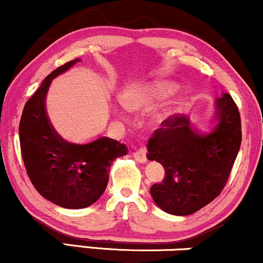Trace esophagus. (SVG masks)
Masks as SVG:
<instances>
[{"instance_id": "esophagus-1", "label": "esophagus", "mask_w": 263, "mask_h": 263, "mask_svg": "<svg viewBox=\"0 0 263 263\" xmlns=\"http://www.w3.org/2000/svg\"><path fill=\"white\" fill-rule=\"evenodd\" d=\"M133 156H134V158L138 162H140V163H145V162L147 161V151H146V148H145V147L138 148L137 151H134Z\"/></svg>"}]
</instances>
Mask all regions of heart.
Returning <instances> with one entry per match:
<instances>
[{
	"label": "heart",
	"mask_w": 263,
	"mask_h": 263,
	"mask_svg": "<svg viewBox=\"0 0 263 263\" xmlns=\"http://www.w3.org/2000/svg\"><path fill=\"white\" fill-rule=\"evenodd\" d=\"M178 90V85L172 82H156L141 89L133 90L126 95V105L132 108H141L167 99Z\"/></svg>",
	"instance_id": "heart-1"
}]
</instances>
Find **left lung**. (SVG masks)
<instances>
[{
    "instance_id": "8db88e82",
    "label": "left lung",
    "mask_w": 263,
    "mask_h": 263,
    "mask_svg": "<svg viewBox=\"0 0 263 263\" xmlns=\"http://www.w3.org/2000/svg\"><path fill=\"white\" fill-rule=\"evenodd\" d=\"M218 124L207 135L190 129L185 116H173L148 139V160L164 167L166 178L150 193L167 213L187 216L221 194L241 144V121L231 95L217 100Z\"/></svg>"
}]
</instances>
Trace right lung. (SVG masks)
<instances>
[{"mask_svg": "<svg viewBox=\"0 0 263 263\" xmlns=\"http://www.w3.org/2000/svg\"><path fill=\"white\" fill-rule=\"evenodd\" d=\"M79 60L54 69L25 103L19 140L25 170L45 199L64 209H84L100 199L108 183L109 168L126 146L102 137L85 145L70 144L57 134L48 119L45 99L51 82Z\"/></svg>", "mask_w": 263, "mask_h": 263, "instance_id": "right-lung-1", "label": "right lung"}]
</instances>
